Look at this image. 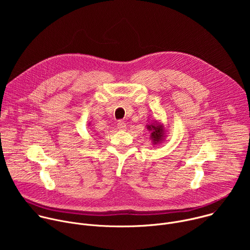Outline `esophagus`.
Here are the masks:
<instances>
[{"mask_svg": "<svg viewBox=\"0 0 250 250\" xmlns=\"http://www.w3.org/2000/svg\"><path fill=\"white\" fill-rule=\"evenodd\" d=\"M118 128L120 130H125L126 128V124L124 121H119L118 123Z\"/></svg>", "mask_w": 250, "mask_h": 250, "instance_id": "esophagus-1", "label": "esophagus"}]
</instances>
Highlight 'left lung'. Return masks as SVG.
<instances>
[{"label": "left lung", "mask_w": 250, "mask_h": 250, "mask_svg": "<svg viewBox=\"0 0 250 250\" xmlns=\"http://www.w3.org/2000/svg\"><path fill=\"white\" fill-rule=\"evenodd\" d=\"M146 127L149 131H151L150 139L154 146L163 142L165 138V132H166L163 125L159 124L157 121H153L150 125H147Z\"/></svg>", "instance_id": "8db88e82"}]
</instances>
